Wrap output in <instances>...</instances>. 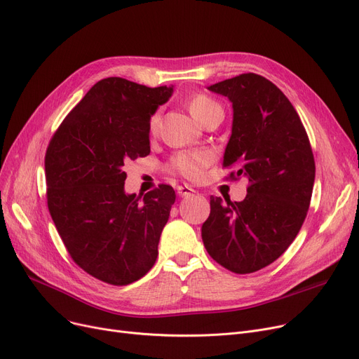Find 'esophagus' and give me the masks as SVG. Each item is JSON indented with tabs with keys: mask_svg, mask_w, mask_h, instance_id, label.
I'll use <instances>...</instances> for the list:
<instances>
[{
	"mask_svg": "<svg viewBox=\"0 0 359 359\" xmlns=\"http://www.w3.org/2000/svg\"><path fill=\"white\" fill-rule=\"evenodd\" d=\"M196 191L194 189V187H191V186H187V184H180V186H177V194H179V196H191V195H194Z\"/></svg>",
	"mask_w": 359,
	"mask_h": 359,
	"instance_id": "34e87169",
	"label": "esophagus"
}]
</instances>
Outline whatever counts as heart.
Masks as SVG:
<instances>
[{"mask_svg":"<svg viewBox=\"0 0 359 359\" xmlns=\"http://www.w3.org/2000/svg\"><path fill=\"white\" fill-rule=\"evenodd\" d=\"M187 107L196 121L205 123L214 113L221 110V106L206 94H195L187 100ZM160 123V113L156 111L151 115L148 122L149 134H156ZM212 154L206 149H194V151H182L170 160V170L183 176L187 180H199L202 179L205 168L212 163Z\"/></svg>","mask_w":359,"mask_h":359,"instance_id":"obj_1","label":"heart"}]
</instances>
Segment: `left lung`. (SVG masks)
Segmentation results:
<instances>
[{"mask_svg": "<svg viewBox=\"0 0 359 359\" xmlns=\"http://www.w3.org/2000/svg\"><path fill=\"white\" fill-rule=\"evenodd\" d=\"M208 90L233 103L231 137L222 167L249 179L241 202L211 196L202 225L206 252L234 273L271 265L297 237L313 194L316 164L297 110L273 83L248 72Z\"/></svg>", "mask_w": 359, "mask_h": 359, "instance_id": "8db88e82", "label": "left lung"}]
</instances>
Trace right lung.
I'll return each mask as SVG.
<instances>
[{
    "label": "right lung",
    "instance_id": "1",
    "mask_svg": "<svg viewBox=\"0 0 359 359\" xmlns=\"http://www.w3.org/2000/svg\"><path fill=\"white\" fill-rule=\"evenodd\" d=\"M173 87L121 77L94 84L53 134L45 156L46 199L65 248L88 275L110 285L141 279L176 201L172 186L126 195L123 165L149 154L148 122Z\"/></svg>",
    "mask_w": 359,
    "mask_h": 359
}]
</instances>
